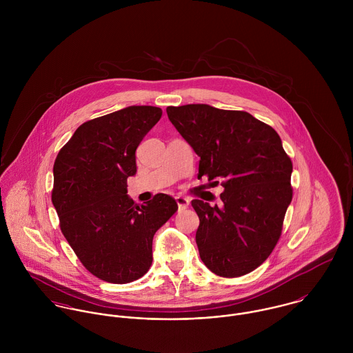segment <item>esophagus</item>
I'll list each match as a JSON object with an SVG mask.
<instances>
[{
	"mask_svg": "<svg viewBox=\"0 0 353 353\" xmlns=\"http://www.w3.org/2000/svg\"><path fill=\"white\" fill-rule=\"evenodd\" d=\"M175 200H176V203H178V208H179V210H185L186 208H189L190 200H189L188 197H183V196H178V197H175Z\"/></svg>",
	"mask_w": 353,
	"mask_h": 353,
	"instance_id": "esophagus-1",
	"label": "esophagus"
}]
</instances>
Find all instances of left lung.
Masks as SVG:
<instances>
[{
  "label": "left lung",
  "mask_w": 353,
  "mask_h": 353,
  "mask_svg": "<svg viewBox=\"0 0 353 353\" xmlns=\"http://www.w3.org/2000/svg\"><path fill=\"white\" fill-rule=\"evenodd\" d=\"M167 115L200 156L199 178L223 181L220 205L192 201L202 262L221 277L250 273L277 245L292 201V161L280 136L246 111L209 104L170 105Z\"/></svg>",
  "instance_id": "1"
}]
</instances>
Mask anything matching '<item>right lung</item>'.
I'll list each match as a JSON object with an SVG mask.
<instances>
[{"mask_svg": "<svg viewBox=\"0 0 353 353\" xmlns=\"http://www.w3.org/2000/svg\"><path fill=\"white\" fill-rule=\"evenodd\" d=\"M161 108L129 105L84 122L54 161L51 201L68 243L88 272L126 284L152 265L154 232L178 210L163 193L145 205L128 193L137 171L136 150L157 123Z\"/></svg>", "mask_w": 353, "mask_h": 353, "instance_id": "1", "label": "right lung"}]
</instances>
